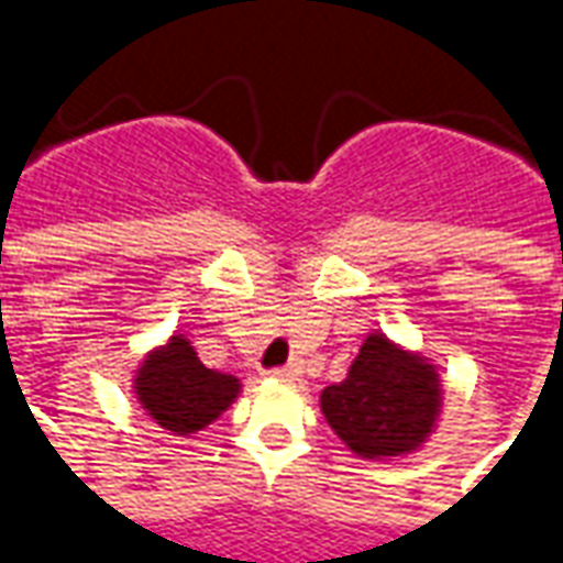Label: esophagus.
I'll return each instance as SVG.
<instances>
[{
    "mask_svg": "<svg viewBox=\"0 0 563 563\" xmlns=\"http://www.w3.org/2000/svg\"><path fill=\"white\" fill-rule=\"evenodd\" d=\"M268 374L274 379H295V377H298V367H295V365H283V367H274V371H268Z\"/></svg>",
    "mask_w": 563,
    "mask_h": 563,
    "instance_id": "esophagus-1",
    "label": "esophagus"
}]
</instances>
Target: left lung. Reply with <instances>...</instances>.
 Listing matches in <instances>:
<instances>
[{"label": "left lung", "mask_w": 563, "mask_h": 563, "mask_svg": "<svg viewBox=\"0 0 563 563\" xmlns=\"http://www.w3.org/2000/svg\"><path fill=\"white\" fill-rule=\"evenodd\" d=\"M322 413L362 459L407 455L434 431L440 377L434 365L371 334L343 383L322 391Z\"/></svg>", "instance_id": "8db88e82"}]
</instances>
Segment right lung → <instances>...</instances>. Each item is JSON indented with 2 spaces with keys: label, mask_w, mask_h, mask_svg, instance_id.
<instances>
[{
  "label": "right lung",
  "mask_w": 563,
  "mask_h": 563,
  "mask_svg": "<svg viewBox=\"0 0 563 563\" xmlns=\"http://www.w3.org/2000/svg\"><path fill=\"white\" fill-rule=\"evenodd\" d=\"M238 391V377L201 365L184 334H174L168 346L150 353L135 374L141 407L156 419V424L180 437L196 434L205 424L220 419Z\"/></svg>",
  "instance_id": "obj_1"
}]
</instances>
